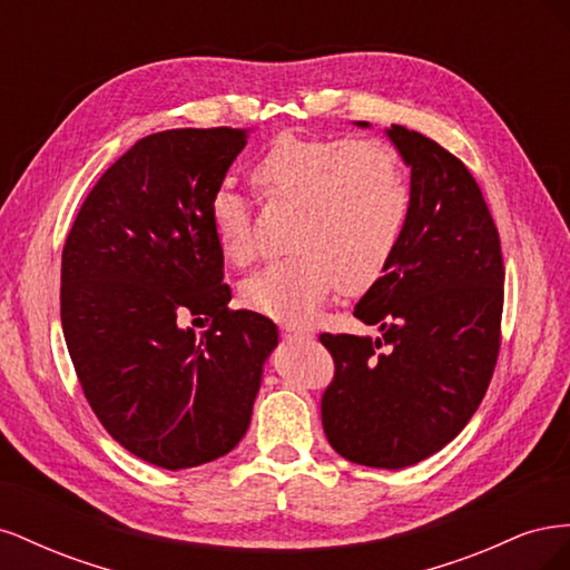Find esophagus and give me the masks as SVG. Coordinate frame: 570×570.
Returning a JSON list of instances; mask_svg holds the SVG:
<instances>
[{
  "label": "esophagus",
  "instance_id": "esophagus-1",
  "mask_svg": "<svg viewBox=\"0 0 570 570\" xmlns=\"http://www.w3.org/2000/svg\"><path fill=\"white\" fill-rule=\"evenodd\" d=\"M283 335H285V340H289V342H302V340L312 337V333L304 331V327H299V325H292V323H285V325H283Z\"/></svg>",
  "mask_w": 570,
  "mask_h": 570
}]
</instances>
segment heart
Instances as JSON below:
<instances>
[{
  "label": "heart",
  "mask_w": 570,
  "mask_h": 570,
  "mask_svg": "<svg viewBox=\"0 0 570 570\" xmlns=\"http://www.w3.org/2000/svg\"><path fill=\"white\" fill-rule=\"evenodd\" d=\"M266 202L295 206L285 256L245 281L243 302L278 321H308L340 285L361 295L383 278L400 249L411 195L400 154L383 140L278 135L252 168ZM209 220L228 262L256 254L252 212L230 183L209 199Z\"/></svg>",
  "instance_id": "b5f03b06"
}]
</instances>
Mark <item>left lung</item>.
<instances>
[{"label":"left lung","mask_w":570,"mask_h":570,"mask_svg":"<svg viewBox=\"0 0 570 570\" xmlns=\"http://www.w3.org/2000/svg\"><path fill=\"white\" fill-rule=\"evenodd\" d=\"M385 132L411 168V214L383 278L354 306L383 337L321 335L335 361L321 419L340 456L396 471L452 442L485 396L502 335L504 262L471 170L416 130Z\"/></svg>","instance_id":"left-lung-1"}]
</instances>
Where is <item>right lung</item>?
<instances>
[{
	"label": "right lung",
	"instance_id": "add662e5",
	"mask_svg": "<svg viewBox=\"0 0 570 570\" xmlns=\"http://www.w3.org/2000/svg\"><path fill=\"white\" fill-rule=\"evenodd\" d=\"M245 128H178L137 140L82 202L61 254V325L99 423L168 471L245 438L278 327L233 312L209 199ZM210 321L199 336L181 327Z\"/></svg>",
	"mask_w": 570,
	"mask_h": 570
}]
</instances>
